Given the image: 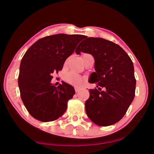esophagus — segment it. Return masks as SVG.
Here are the masks:
<instances>
[{
  "instance_id": "34e87169",
  "label": "esophagus",
  "mask_w": 154,
  "mask_h": 154,
  "mask_svg": "<svg viewBox=\"0 0 154 154\" xmlns=\"http://www.w3.org/2000/svg\"><path fill=\"white\" fill-rule=\"evenodd\" d=\"M75 92H78L81 90V88L80 87H77V86H75Z\"/></svg>"
}]
</instances>
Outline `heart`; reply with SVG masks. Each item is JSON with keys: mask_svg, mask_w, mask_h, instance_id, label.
I'll list each match as a JSON object with an SVG mask.
<instances>
[{"mask_svg": "<svg viewBox=\"0 0 154 154\" xmlns=\"http://www.w3.org/2000/svg\"><path fill=\"white\" fill-rule=\"evenodd\" d=\"M89 56H91V55L88 54H83L82 55V59L83 62H85L86 60V59L88 58ZM68 60L66 61L65 63H67ZM64 79L66 80V82L68 83H71V84L72 85H81L83 82V79L82 76H80L79 75L75 73V72H69L67 73L66 75H65Z\"/></svg>", "mask_w": 154, "mask_h": 154, "instance_id": "1", "label": "heart"}]
</instances>
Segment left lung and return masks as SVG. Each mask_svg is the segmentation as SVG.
I'll list each match as a JSON object with an SVG mask.
<instances>
[{
  "label": "left lung",
  "instance_id": "left-lung-1",
  "mask_svg": "<svg viewBox=\"0 0 154 154\" xmlns=\"http://www.w3.org/2000/svg\"><path fill=\"white\" fill-rule=\"evenodd\" d=\"M75 52L90 54L95 60L96 72L91 74L89 82L97 83L98 90L89 91L90 97L85 103L88 118L100 126L117 123L126 114L135 96L136 79L131 59L112 41L86 36Z\"/></svg>",
  "mask_w": 154,
  "mask_h": 154
}]
</instances>
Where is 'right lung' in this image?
<instances>
[{
  "instance_id": "obj_1",
  "label": "right lung",
  "mask_w": 154,
  "mask_h": 154,
  "mask_svg": "<svg viewBox=\"0 0 154 154\" xmlns=\"http://www.w3.org/2000/svg\"><path fill=\"white\" fill-rule=\"evenodd\" d=\"M85 36L58 34L47 36L33 44L23 56L18 77L20 96L28 113L43 122L58 119L75 94L71 85L51 84L54 72L63 68L65 60Z\"/></svg>"
}]
</instances>
